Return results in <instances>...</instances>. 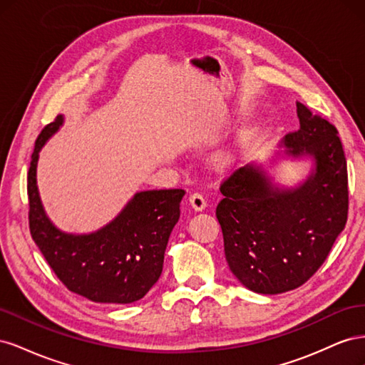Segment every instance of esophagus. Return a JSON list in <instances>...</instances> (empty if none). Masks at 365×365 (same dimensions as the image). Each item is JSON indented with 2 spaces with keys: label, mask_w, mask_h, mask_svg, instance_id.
Here are the masks:
<instances>
[{
  "label": "esophagus",
  "mask_w": 365,
  "mask_h": 365,
  "mask_svg": "<svg viewBox=\"0 0 365 365\" xmlns=\"http://www.w3.org/2000/svg\"><path fill=\"white\" fill-rule=\"evenodd\" d=\"M189 201H190V205H192V208L195 210V212H202V210H204L205 205H207V202H205V200H204V196H202L201 193H193V195H190Z\"/></svg>",
  "instance_id": "1"
}]
</instances>
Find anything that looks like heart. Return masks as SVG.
Listing matches in <instances>:
<instances>
[{
	"instance_id": "b5f03b06",
	"label": "heart",
	"mask_w": 365,
	"mask_h": 365,
	"mask_svg": "<svg viewBox=\"0 0 365 365\" xmlns=\"http://www.w3.org/2000/svg\"><path fill=\"white\" fill-rule=\"evenodd\" d=\"M247 141H248V140H247V137H245V135H244V137H240V138H239V141H237V146L244 148V146L247 145ZM230 158H231V157H230V153H228V152H225V153H222V155H220V161H222V163H228V161H230Z\"/></svg>"
}]
</instances>
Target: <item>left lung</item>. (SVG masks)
I'll return each instance as SVG.
<instances>
[{
    "label": "left lung",
    "mask_w": 365,
    "mask_h": 365,
    "mask_svg": "<svg viewBox=\"0 0 365 365\" xmlns=\"http://www.w3.org/2000/svg\"><path fill=\"white\" fill-rule=\"evenodd\" d=\"M297 115L300 129L282 146L286 157L312 161L303 182L280 187L262 164H248L220 185L224 200L216 217L227 263L257 294H282L306 283L347 222V163L338 130L300 102Z\"/></svg>",
    "instance_id": "obj_1"
}]
</instances>
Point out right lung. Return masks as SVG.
<instances>
[{
	"label": "right lung",
	"mask_w": 365,
	"mask_h": 365,
	"mask_svg": "<svg viewBox=\"0 0 365 365\" xmlns=\"http://www.w3.org/2000/svg\"><path fill=\"white\" fill-rule=\"evenodd\" d=\"M63 125V115L42 129L27 176L30 233L58 279L96 303L128 304L145 297L163 272L164 251L180 219L181 189L138 192L94 233H65L42 207L36 168L39 152Z\"/></svg>",
	"instance_id": "1"
}]
</instances>
